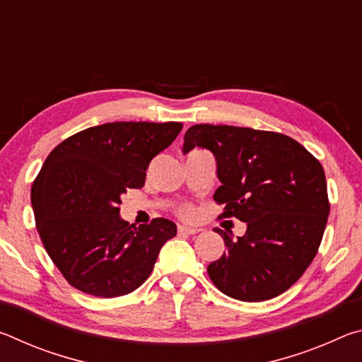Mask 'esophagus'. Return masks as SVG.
<instances>
[{"instance_id": "34e87169", "label": "esophagus", "mask_w": 362, "mask_h": 362, "mask_svg": "<svg viewBox=\"0 0 362 362\" xmlns=\"http://www.w3.org/2000/svg\"><path fill=\"white\" fill-rule=\"evenodd\" d=\"M199 228L196 226H187V225H179V233H187V235H196Z\"/></svg>"}]
</instances>
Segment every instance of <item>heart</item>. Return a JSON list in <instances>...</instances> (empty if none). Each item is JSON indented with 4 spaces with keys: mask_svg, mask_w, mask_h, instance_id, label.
Returning a JSON list of instances; mask_svg holds the SVG:
<instances>
[{
    "mask_svg": "<svg viewBox=\"0 0 362 362\" xmlns=\"http://www.w3.org/2000/svg\"><path fill=\"white\" fill-rule=\"evenodd\" d=\"M182 214L183 216H189V214H192V209H189V207H185V209L182 211Z\"/></svg>",
    "mask_w": 362,
    "mask_h": 362,
    "instance_id": "obj_1",
    "label": "heart"
}]
</instances>
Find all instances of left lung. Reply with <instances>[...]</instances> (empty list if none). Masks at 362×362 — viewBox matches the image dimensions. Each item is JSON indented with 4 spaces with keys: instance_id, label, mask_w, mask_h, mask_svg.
I'll return each instance as SVG.
<instances>
[{
    "instance_id": "obj_1",
    "label": "left lung",
    "mask_w": 362,
    "mask_h": 362,
    "mask_svg": "<svg viewBox=\"0 0 362 362\" xmlns=\"http://www.w3.org/2000/svg\"><path fill=\"white\" fill-rule=\"evenodd\" d=\"M212 151L222 182L214 201L222 217L246 222L244 236L223 238L226 252L207 267L220 292L243 302H263L286 292L313 262L329 217L321 163L284 134L250 127L194 124L183 153Z\"/></svg>"
}]
</instances>
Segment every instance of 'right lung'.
Masks as SVG:
<instances>
[{"instance_id":"right-lung-1","label":"right lung","mask_w":362,"mask_h":362,"mask_svg":"<svg viewBox=\"0 0 362 362\" xmlns=\"http://www.w3.org/2000/svg\"><path fill=\"white\" fill-rule=\"evenodd\" d=\"M182 122L119 121L59 144L32 187L36 230L69 284L89 296H126L150 276L163 244L177 235L168 218L129 225L121 194L142 188L146 169L174 142Z\"/></svg>"}]
</instances>
